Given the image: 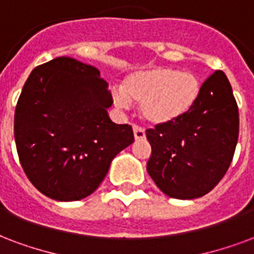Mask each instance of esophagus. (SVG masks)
I'll list each match as a JSON object with an SVG mask.
<instances>
[{"label": "esophagus", "instance_id": "34e87169", "mask_svg": "<svg viewBox=\"0 0 254 254\" xmlns=\"http://www.w3.org/2000/svg\"><path fill=\"white\" fill-rule=\"evenodd\" d=\"M132 129H134L135 139H144V138H146V132H144V129H143L142 127H139V126L134 125V126H132Z\"/></svg>", "mask_w": 254, "mask_h": 254}]
</instances>
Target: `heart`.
I'll use <instances>...</instances> for the list:
<instances>
[{
	"mask_svg": "<svg viewBox=\"0 0 254 254\" xmlns=\"http://www.w3.org/2000/svg\"><path fill=\"white\" fill-rule=\"evenodd\" d=\"M202 84L191 72L156 66L126 77L122 92L114 93L120 107L140 103V116L147 123L165 126L184 119L199 100Z\"/></svg>",
	"mask_w": 254,
	"mask_h": 254,
	"instance_id": "1",
	"label": "heart"
}]
</instances>
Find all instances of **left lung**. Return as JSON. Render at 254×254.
Returning a JSON list of instances; mask_svg holds the SVG:
<instances>
[{"label":"left lung","mask_w":254,"mask_h":254,"mask_svg":"<svg viewBox=\"0 0 254 254\" xmlns=\"http://www.w3.org/2000/svg\"><path fill=\"white\" fill-rule=\"evenodd\" d=\"M238 107L222 70L202 84L199 100L184 119L146 131L147 173L166 195L194 199L224 178L238 140Z\"/></svg>","instance_id":"left-lung-1"}]
</instances>
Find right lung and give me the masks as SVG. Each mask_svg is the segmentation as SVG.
I'll list each match as a JSON object with an SVG mask.
<instances>
[{"instance_id":"obj_1","label":"right lung","mask_w":254,"mask_h":254,"mask_svg":"<svg viewBox=\"0 0 254 254\" xmlns=\"http://www.w3.org/2000/svg\"><path fill=\"white\" fill-rule=\"evenodd\" d=\"M108 84L100 72L72 57L36 66L14 112L21 166L33 186L56 201L92 194L112 159L134 142L131 126L114 123Z\"/></svg>"}]
</instances>
